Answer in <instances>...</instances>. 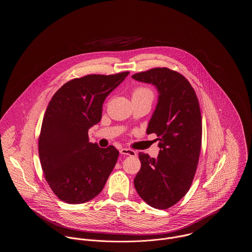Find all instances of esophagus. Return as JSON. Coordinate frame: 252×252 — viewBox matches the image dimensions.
I'll return each mask as SVG.
<instances>
[{
    "label": "esophagus",
    "mask_w": 252,
    "mask_h": 252,
    "mask_svg": "<svg viewBox=\"0 0 252 252\" xmlns=\"http://www.w3.org/2000/svg\"><path fill=\"white\" fill-rule=\"evenodd\" d=\"M120 153L122 155H126V156H136V152L132 149H129V148H121Z\"/></svg>",
    "instance_id": "34e87169"
}]
</instances>
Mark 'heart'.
I'll use <instances>...</instances> for the list:
<instances>
[{
	"label": "heart",
	"mask_w": 252,
	"mask_h": 252,
	"mask_svg": "<svg viewBox=\"0 0 252 252\" xmlns=\"http://www.w3.org/2000/svg\"><path fill=\"white\" fill-rule=\"evenodd\" d=\"M133 97H143V98H148V99L152 100L153 99V94L149 89L144 88V87H140V88H137L133 92L132 98Z\"/></svg>",
	"instance_id": "b5f03b06"
}]
</instances>
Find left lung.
I'll return each mask as SVG.
<instances>
[{
    "instance_id": "left-lung-1",
    "label": "left lung",
    "mask_w": 252,
    "mask_h": 252,
    "mask_svg": "<svg viewBox=\"0 0 252 252\" xmlns=\"http://www.w3.org/2000/svg\"><path fill=\"white\" fill-rule=\"evenodd\" d=\"M158 92L156 109L146 133H155L160 148L157 158L139 153L142 166L134 179L139 195L151 207L166 210L189 191L198 164L202 120L197 96L180 72L154 68L132 75Z\"/></svg>"
}]
</instances>
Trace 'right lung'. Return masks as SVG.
<instances>
[{"mask_svg":"<svg viewBox=\"0 0 252 252\" xmlns=\"http://www.w3.org/2000/svg\"><path fill=\"white\" fill-rule=\"evenodd\" d=\"M129 72L89 74L63 85L46 108L38 138L44 178L60 200L81 204L103 190L119 151L89 142V129L102 118L106 97Z\"/></svg>","mask_w":252,"mask_h":252,"instance_id":"right-lung-1","label":"right lung"}]
</instances>
